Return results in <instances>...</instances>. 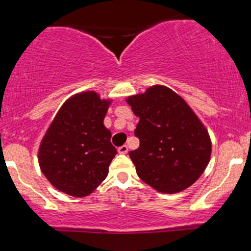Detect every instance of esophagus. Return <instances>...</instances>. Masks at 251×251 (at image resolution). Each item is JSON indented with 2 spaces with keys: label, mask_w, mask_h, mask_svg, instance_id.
<instances>
[{
  "label": "esophagus",
  "mask_w": 251,
  "mask_h": 251,
  "mask_svg": "<svg viewBox=\"0 0 251 251\" xmlns=\"http://www.w3.org/2000/svg\"><path fill=\"white\" fill-rule=\"evenodd\" d=\"M118 152H119V153H122V154H126L128 152V148H127V145H123V146H120L119 149H118Z\"/></svg>",
  "instance_id": "1"
}]
</instances>
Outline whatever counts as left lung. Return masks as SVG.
<instances>
[{"label":"left lung","instance_id":"left-lung-1","mask_svg":"<svg viewBox=\"0 0 251 251\" xmlns=\"http://www.w3.org/2000/svg\"><path fill=\"white\" fill-rule=\"evenodd\" d=\"M126 101L139 117L134 135L140 145L128 154L140 179L163 194L192 185L208 166L211 142L188 103L164 86Z\"/></svg>","mask_w":251,"mask_h":251}]
</instances>
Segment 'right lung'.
Returning <instances> with one entry per match:
<instances>
[{
  "mask_svg": "<svg viewBox=\"0 0 251 251\" xmlns=\"http://www.w3.org/2000/svg\"><path fill=\"white\" fill-rule=\"evenodd\" d=\"M109 101L96 92L70 98L43 137L39 164L48 180L65 194L85 197L107 177L117 149L103 126Z\"/></svg>",
  "mask_w": 251,
  "mask_h": 251,
  "instance_id": "obj_1",
  "label": "right lung"
}]
</instances>
